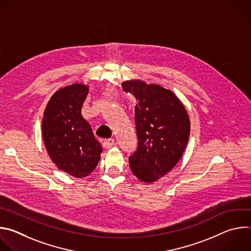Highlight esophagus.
I'll return each instance as SVG.
<instances>
[{
  "instance_id": "esophagus-1",
  "label": "esophagus",
  "mask_w": 251,
  "mask_h": 251,
  "mask_svg": "<svg viewBox=\"0 0 251 251\" xmlns=\"http://www.w3.org/2000/svg\"><path fill=\"white\" fill-rule=\"evenodd\" d=\"M103 145H104V148L110 149L111 147H113V146L115 145V140H114V139H108V140H106V141L103 143Z\"/></svg>"
}]
</instances>
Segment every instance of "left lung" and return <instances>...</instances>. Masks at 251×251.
<instances>
[{"label": "left lung", "mask_w": 251, "mask_h": 251, "mask_svg": "<svg viewBox=\"0 0 251 251\" xmlns=\"http://www.w3.org/2000/svg\"><path fill=\"white\" fill-rule=\"evenodd\" d=\"M121 85L137 101L138 147L129 157L130 169L140 181L154 183L182 158L190 137V117L182 101L159 84L131 79Z\"/></svg>", "instance_id": "8db88e82"}]
</instances>
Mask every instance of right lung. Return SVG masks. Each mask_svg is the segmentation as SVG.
<instances>
[{
  "label": "right lung",
  "instance_id": "1",
  "mask_svg": "<svg viewBox=\"0 0 251 251\" xmlns=\"http://www.w3.org/2000/svg\"><path fill=\"white\" fill-rule=\"evenodd\" d=\"M89 86L75 82L59 88L44 112L43 140L53 164L75 177H84L96 168L102 147L81 108Z\"/></svg>",
  "mask_w": 251,
  "mask_h": 251
}]
</instances>
